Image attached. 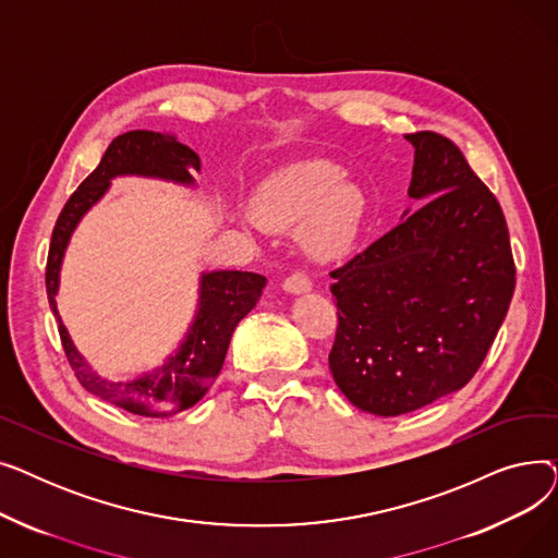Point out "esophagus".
<instances>
[{
	"label": "esophagus",
	"instance_id": "34e87169",
	"mask_svg": "<svg viewBox=\"0 0 558 558\" xmlns=\"http://www.w3.org/2000/svg\"><path fill=\"white\" fill-rule=\"evenodd\" d=\"M282 287H284L287 294H305V291L312 289V280L303 271H294V274L284 278Z\"/></svg>",
	"mask_w": 558,
	"mask_h": 558
}]
</instances>
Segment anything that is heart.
<instances>
[{"label": "heart", "instance_id": "b5f03b06", "mask_svg": "<svg viewBox=\"0 0 558 558\" xmlns=\"http://www.w3.org/2000/svg\"><path fill=\"white\" fill-rule=\"evenodd\" d=\"M255 219L278 230L301 228V242L314 257L339 255L364 219V194L343 181L332 162H303L264 183L253 203Z\"/></svg>", "mask_w": 558, "mask_h": 558}]
</instances>
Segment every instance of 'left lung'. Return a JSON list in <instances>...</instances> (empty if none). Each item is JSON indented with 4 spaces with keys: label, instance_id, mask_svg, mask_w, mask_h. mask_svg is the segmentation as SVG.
<instances>
[{
    "label": "left lung",
    "instance_id": "8db88e82",
    "mask_svg": "<svg viewBox=\"0 0 558 558\" xmlns=\"http://www.w3.org/2000/svg\"><path fill=\"white\" fill-rule=\"evenodd\" d=\"M404 137L414 144L409 196L421 205L330 271L339 316L330 371L375 416L409 414L471 383L515 289L493 192L448 137Z\"/></svg>",
    "mask_w": 558,
    "mask_h": 558
}]
</instances>
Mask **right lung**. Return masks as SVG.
<instances>
[{
  "mask_svg": "<svg viewBox=\"0 0 558 558\" xmlns=\"http://www.w3.org/2000/svg\"><path fill=\"white\" fill-rule=\"evenodd\" d=\"M190 169L201 171V160L173 135L129 131L110 142L99 167L68 198L51 232L45 282L68 362L87 391L137 416L165 418L181 414L208 393L223 366L234 328L259 301L267 278L251 271L203 274L198 282V310L179 350L156 371L142 373L126 383H110L85 362L58 314L56 294L61 264L74 228L106 194L117 175H144V179L194 185Z\"/></svg>",
  "mask_w": 558,
  "mask_h": 558,
  "instance_id": "add662e5",
  "label": "right lung"
}]
</instances>
